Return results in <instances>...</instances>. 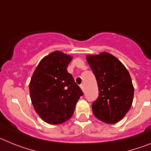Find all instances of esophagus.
Returning a JSON list of instances; mask_svg holds the SVG:
<instances>
[{"label": "esophagus", "instance_id": "34e87169", "mask_svg": "<svg viewBox=\"0 0 151 151\" xmlns=\"http://www.w3.org/2000/svg\"><path fill=\"white\" fill-rule=\"evenodd\" d=\"M80 88H81V89H82V90L84 91V89H85V86H84L83 84H82V85H80Z\"/></svg>", "mask_w": 151, "mask_h": 151}]
</instances>
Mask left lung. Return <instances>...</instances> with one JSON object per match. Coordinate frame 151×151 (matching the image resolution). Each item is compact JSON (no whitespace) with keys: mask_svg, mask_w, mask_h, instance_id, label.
<instances>
[{"mask_svg":"<svg viewBox=\"0 0 151 151\" xmlns=\"http://www.w3.org/2000/svg\"><path fill=\"white\" fill-rule=\"evenodd\" d=\"M86 60L99 90V97L91 106L94 116L107 124L119 122L132 106L134 97V86L128 69L108 52L88 54Z\"/></svg>","mask_w":151,"mask_h":151,"instance_id":"left-lung-1","label":"left lung"}]
</instances>
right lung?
Listing matches in <instances>:
<instances>
[{"label":"right lung","mask_w":151,"mask_h":151,"mask_svg":"<svg viewBox=\"0 0 151 151\" xmlns=\"http://www.w3.org/2000/svg\"><path fill=\"white\" fill-rule=\"evenodd\" d=\"M73 57L60 50L41 60L29 82L32 104L40 118L51 125L63 123L73 116L82 90L67 72Z\"/></svg>","instance_id":"right-lung-1"}]
</instances>
